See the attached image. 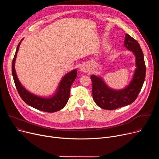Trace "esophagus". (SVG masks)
<instances>
[{
	"label": "esophagus",
	"instance_id": "1",
	"mask_svg": "<svg viewBox=\"0 0 159 159\" xmlns=\"http://www.w3.org/2000/svg\"><path fill=\"white\" fill-rule=\"evenodd\" d=\"M80 71L82 72H88L89 71V66L87 64H83L81 68H80Z\"/></svg>",
	"mask_w": 159,
	"mask_h": 159
}]
</instances>
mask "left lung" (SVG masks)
<instances>
[{"label": "left lung", "instance_id": "1", "mask_svg": "<svg viewBox=\"0 0 159 159\" xmlns=\"http://www.w3.org/2000/svg\"><path fill=\"white\" fill-rule=\"evenodd\" d=\"M124 47L135 57L136 68L129 84L121 89L108 86L102 78L91 75L92 81V95L96 104L102 109L112 110L128 106L134 102L143 86L146 77V66L144 54L138 42L126 34Z\"/></svg>", "mask_w": 159, "mask_h": 159}]
</instances>
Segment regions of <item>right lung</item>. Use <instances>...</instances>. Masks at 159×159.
<instances>
[{
	"label": "right lung",
	"mask_w": 159,
	"mask_h": 159,
	"mask_svg": "<svg viewBox=\"0 0 159 159\" xmlns=\"http://www.w3.org/2000/svg\"><path fill=\"white\" fill-rule=\"evenodd\" d=\"M23 39H24L20 40L17 48H16L12 62V75L16 88L18 91L19 95L28 105L40 111L53 113L61 110L66 105L68 101L70 88L77 77V70L75 69L66 73L62 78L55 92L51 96L48 97H40L30 92L22 85L17 77V75H16L15 68L16 55H17L19 46Z\"/></svg>",
	"instance_id": "1"
}]
</instances>
